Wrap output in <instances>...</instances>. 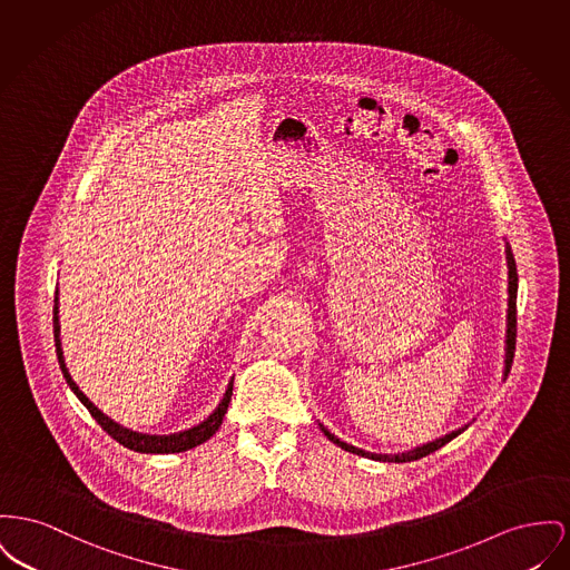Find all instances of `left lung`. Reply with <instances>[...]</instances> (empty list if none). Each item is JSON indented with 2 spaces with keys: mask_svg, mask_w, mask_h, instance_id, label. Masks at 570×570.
Listing matches in <instances>:
<instances>
[{
  "mask_svg": "<svg viewBox=\"0 0 570 570\" xmlns=\"http://www.w3.org/2000/svg\"><path fill=\"white\" fill-rule=\"evenodd\" d=\"M505 265H508V309H505V355H503V379L508 376L510 366H512V357H514V342H517V288H519V275H517V265H514V256H512V249L510 245L505 243ZM321 431L325 433V436L330 441H334L337 448L346 450V452H353L357 456H366L372 461H383V463H409V461H417L422 456H429L431 452H435L439 448H443L448 441H452L454 436L461 435L463 431H468L469 424L448 433V435L439 436L435 441H429L424 445H417L413 450H406V452H399V454H374V452H366L362 448H355L346 441H340L337 436L332 435L323 424H318Z\"/></svg>",
  "mask_w": 570,
  "mask_h": 570,
  "instance_id": "1",
  "label": "left lung"
}]
</instances>
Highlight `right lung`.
<instances>
[{
    "label": "right lung",
    "instance_id": "obj_1",
    "mask_svg": "<svg viewBox=\"0 0 570 570\" xmlns=\"http://www.w3.org/2000/svg\"><path fill=\"white\" fill-rule=\"evenodd\" d=\"M53 303H56L53 305V337H56V353H58V362H60L62 374H65L68 387L72 390V394L90 411V415L101 424V429L107 435L114 436L120 445H125V448H129L134 452H141V454H174V452H185V450H191V448L200 445L206 439H210V436L219 431V426L224 422V415L228 411L230 399H233V383H235V379H230V383L226 387V394H224V399L219 401V404L215 406V411L200 424H196V426H191L187 431H180V433H171V435L137 433V431L120 426L111 417H107L101 409L95 406V402H90V399L77 387V383L72 381V376L68 372L67 364H65L62 340H60V299H58V291H56V302Z\"/></svg>",
    "mask_w": 570,
    "mask_h": 570
}]
</instances>
